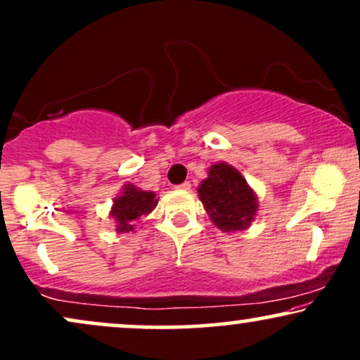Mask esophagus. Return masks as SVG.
I'll use <instances>...</instances> for the list:
<instances>
[{
	"label": "esophagus",
	"mask_w": 360,
	"mask_h": 360,
	"mask_svg": "<svg viewBox=\"0 0 360 360\" xmlns=\"http://www.w3.org/2000/svg\"><path fill=\"white\" fill-rule=\"evenodd\" d=\"M177 189H181V191H189V189H191V183H189V181H186V183L177 186Z\"/></svg>",
	"instance_id": "34e87169"
}]
</instances>
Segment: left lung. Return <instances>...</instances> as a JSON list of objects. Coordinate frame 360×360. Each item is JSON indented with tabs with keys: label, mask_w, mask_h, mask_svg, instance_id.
Segmentation results:
<instances>
[{
	"label": "left lung",
	"mask_w": 360,
	"mask_h": 360,
	"mask_svg": "<svg viewBox=\"0 0 360 360\" xmlns=\"http://www.w3.org/2000/svg\"><path fill=\"white\" fill-rule=\"evenodd\" d=\"M198 196L210 220L223 232L247 230L259 212L257 194L240 171L226 162L208 169V177L198 186Z\"/></svg>",
	"instance_id": "left-lung-1"
}]
</instances>
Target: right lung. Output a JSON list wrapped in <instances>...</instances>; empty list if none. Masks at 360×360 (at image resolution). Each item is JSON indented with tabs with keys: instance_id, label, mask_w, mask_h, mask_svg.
Listing matches in <instances>:
<instances>
[{
	"instance_id": "right-lung-1",
	"label": "right lung",
	"mask_w": 360,
	"mask_h": 360,
	"mask_svg": "<svg viewBox=\"0 0 360 360\" xmlns=\"http://www.w3.org/2000/svg\"><path fill=\"white\" fill-rule=\"evenodd\" d=\"M157 198L154 191H143L131 183L122 188V193L113 200L110 217L117 223L118 233H128L135 230V223L155 210Z\"/></svg>"
}]
</instances>
